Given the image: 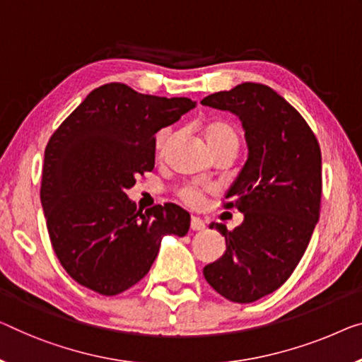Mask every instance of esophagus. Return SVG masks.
<instances>
[{
    "label": "esophagus",
    "instance_id": "esophagus-1",
    "mask_svg": "<svg viewBox=\"0 0 362 362\" xmlns=\"http://www.w3.org/2000/svg\"><path fill=\"white\" fill-rule=\"evenodd\" d=\"M190 228H192V230H204V229H206V224H204V221L202 218H198V216H193L192 221H190Z\"/></svg>",
    "mask_w": 362,
    "mask_h": 362
}]
</instances>
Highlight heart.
I'll list each match as a JSON object with an SVG mask.
<instances>
[{
  "instance_id": "heart-1",
  "label": "heart",
  "mask_w": 362,
  "mask_h": 362,
  "mask_svg": "<svg viewBox=\"0 0 362 362\" xmlns=\"http://www.w3.org/2000/svg\"><path fill=\"white\" fill-rule=\"evenodd\" d=\"M203 134H204V139H206L209 148H216V146H219V144L229 143V141L239 143V136H237L235 129L224 122L209 123V125H206V128H204ZM169 138H170L169 129H160V132L158 133V138H156V146H158L159 151H163L167 146ZM180 197L185 199L188 204H192V206H198V204L202 203L204 198V190L199 187H195V185H188L185 188H182Z\"/></svg>"
}]
</instances>
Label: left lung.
<instances>
[{"label":"left lung","mask_w":362,"mask_h":362,"mask_svg":"<svg viewBox=\"0 0 362 362\" xmlns=\"http://www.w3.org/2000/svg\"><path fill=\"white\" fill-rule=\"evenodd\" d=\"M202 104L234 113L245 132L249 154L224 204L244 221L233 233L209 224L226 252L203 274L223 298L247 304L283 286L309 245L320 211V148L300 113L265 84L242 83Z\"/></svg>","instance_id":"1"}]
</instances>
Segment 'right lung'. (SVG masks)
<instances>
[{
	"label": "right lung",
	"instance_id": "right-lung-1",
	"mask_svg": "<svg viewBox=\"0 0 362 362\" xmlns=\"http://www.w3.org/2000/svg\"><path fill=\"white\" fill-rule=\"evenodd\" d=\"M188 97L94 89L45 148L40 202L62 267L74 281L117 296L146 276L164 235L183 237L190 214L175 203L141 211L127 190L154 169L156 133L195 109Z\"/></svg>",
	"mask_w": 362,
	"mask_h": 362
}]
</instances>
